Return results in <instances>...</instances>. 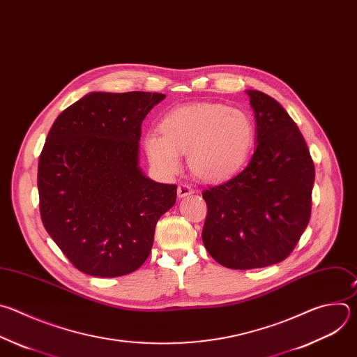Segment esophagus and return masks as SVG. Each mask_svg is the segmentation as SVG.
Instances as JSON below:
<instances>
[{
    "instance_id": "esophagus-1",
    "label": "esophagus",
    "mask_w": 357,
    "mask_h": 357,
    "mask_svg": "<svg viewBox=\"0 0 357 357\" xmlns=\"http://www.w3.org/2000/svg\"><path fill=\"white\" fill-rule=\"evenodd\" d=\"M192 192H194V188L191 185H188V184H178V187H177V195L180 198L188 197Z\"/></svg>"
}]
</instances>
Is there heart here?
<instances>
[{
  "instance_id": "heart-1",
  "label": "heart",
  "mask_w": 357,
  "mask_h": 357,
  "mask_svg": "<svg viewBox=\"0 0 357 357\" xmlns=\"http://www.w3.org/2000/svg\"><path fill=\"white\" fill-rule=\"evenodd\" d=\"M159 130L144 137L151 163L162 174L173 176L181 169V155H187L190 170L211 183L238 174L255 144L250 116L215 102L176 108L165 115Z\"/></svg>"
}]
</instances>
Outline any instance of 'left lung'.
I'll return each instance as SVG.
<instances>
[{
    "instance_id": "obj_1",
    "label": "left lung",
    "mask_w": 357,
    "mask_h": 357,
    "mask_svg": "<svg viewBox=\"0 0 357 357\" xmlns=\"http://www.w3.org/2000/svg\"><path fill=\"white\" fill-rule=\"evenodd\" d=\"M256 152L243 172L202 192V242L220 264L249 270L282 261L311 218L314 162L296 122L274 98L246 90Z\"/></svg>"
}]
</instances>
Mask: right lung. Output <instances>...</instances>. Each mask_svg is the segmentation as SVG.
<instances>
[{
  "instance_id": "add662e5",
  "label": "right lung",
  "mask_w": 357,
  "mask_h": 357,
  "mask_svg": "<svg viewBox=\"0 0 357 357\" xmlns=\"http://www.w3.org/2000/svg\"><path fill=\"white\" fill-rule=\"evenodd\" d=\"M159 93H90L52 125L38 166L45 229L80 271L118 277L148 259L176 184L139 167L140 126Z\"/></svg>"
}]
</instances>
